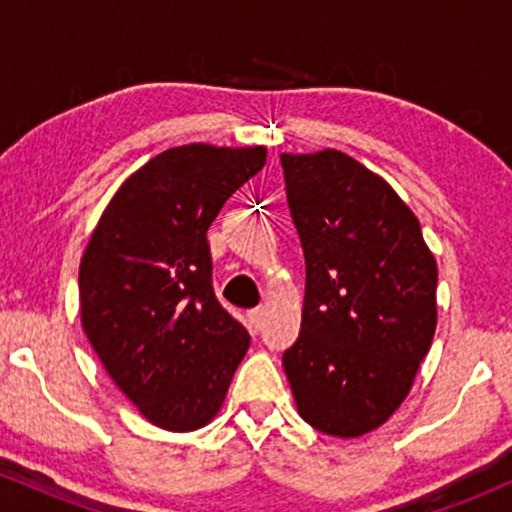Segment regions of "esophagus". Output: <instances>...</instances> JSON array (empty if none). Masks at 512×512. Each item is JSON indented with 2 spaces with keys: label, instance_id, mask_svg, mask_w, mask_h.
Masks as SVG:
<instances>
[{
  "label": "esophagus",
  "instance_id": "obj_1",
  "mask_svg": "<svg viewBox=\"0 0 512 512\" xmlns=\"http://www.w3.org/2000/svg\"><path fill=\"white\" fill-rule=\"evenodd\" d=\"M264 315H267V308H264V305H260V308H255V310H250V325L255 327V332L262 327Z\"/></svg>",
  "mask_w": 512,
  "mask_h": 512
}]
</instances>
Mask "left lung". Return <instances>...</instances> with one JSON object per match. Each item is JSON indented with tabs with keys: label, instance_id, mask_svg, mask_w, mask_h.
<instances>
[{
	"label": "left lung",
	"instance_id": "obj_1",
	"mask_svg": "<svg viewBox=\"0 0 512 512\" xmlns=\"http://www.w3.org/2000/svg\"><path fill=\"white\" fill-rule=\"evenodd\" d=\"M305 255L301 334L284 370L303 421L375 431L409 395L436 332V257L380 175L337 149L281 154Z\"/></svg>",
	"mask_w": 512,
	"mask_h": 512
}]
</instances>
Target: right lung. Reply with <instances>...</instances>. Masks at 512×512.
Wrapping results in <instances>:
<instances>
[{
    "label": "right lung",
    "instance_id": "1",
    "mask_svg": "<svg viewBox=\"0 0 512 512\" xmlns=\"http://www.w3.org/2000/svg\"><path fill=\"white\" fill-rule=\"evenodd\" d=\"M264 161V146L163 151L122 182L81 257L88 342L158 428L207 426L250 346L248 330L214 296L207 231Z\"/></svg>",
    "mask_w": 512,
    "mask_h": 512
}]
</instances>
